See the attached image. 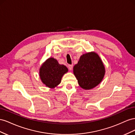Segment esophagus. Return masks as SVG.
<instances>
[{
    "instance_id": "34e87169",
    "label": "esophagus",
    "mask_w": 135,
    "mask_h": 135,
    "mask_svg": "<svg viewBox=\"0 0 135 135\" xmlns=\"http://www.w3.org/2000/svg\"><path fill=\"white\" fill-rule=\"evenodd\" d=\"M68 68H69V70L71 71L72 70V68H73V65L72 64L68 65Z\"/></svg>"
}]
</instances>
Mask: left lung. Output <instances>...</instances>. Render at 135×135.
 Masks as SVG:
<instances>
[{
    "mask_svg": "<svg viewBox=\"0 0 135 135\" xmlns=\"http://www.w3.org/2000/svg\"><path fill=\"white\" fill-rule=\"evenodd\" d=\"M74 74L81 88L90 90L101 83L105 75V67L97 53L89 52L80 57L74 67Z\"/></svg>",
    "mask_w": 135,
    "mask_h": 135,
    "instance_id": "obj_1",
    "label": "left lung"
}]
</instances>
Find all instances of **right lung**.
I'll use <instances>...</instances> for the list:
<instances>
[{
    "instance_id": "add662e5",
    "label": "right lung",
    "mask_w": 135,
    "mask_h": 135,
    "mask_svg": "<svg viewBox=\"0 0 135 135\" xmlns=\"http://www.w3.org/2000/svg\"><path fill=\"white\" fill-rule=\"evenodd\" d=\"M68 71L66 66L60 64L54 57H49L41 65L39 76L42 83L53 89L60 84L63 76Z\"/></svg>"
}]
</instances>
